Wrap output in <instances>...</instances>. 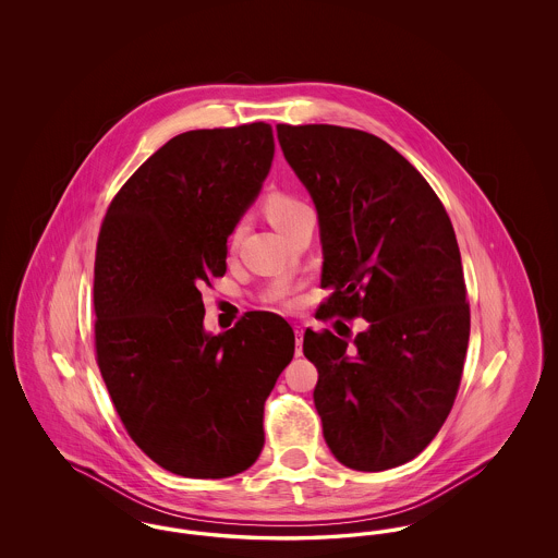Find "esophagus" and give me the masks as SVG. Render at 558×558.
Returning <instances> with one entry per match:
<instances>
[{"mask_svg":"<svg viewBox=\"0 0 558 558\" xmlns=\"http://www.w3.org/2000/svg\"><path fill=\"white\" fill-rule=\"evenodd\" d=\"M294 335H296V355H301V353H303V351H301V345H303V328L296 326V328H294Z\"/></svg>","mask_w":558,"mask_h":558,"instance_id":"34e87169","label":"esophagus"}]
</instances>
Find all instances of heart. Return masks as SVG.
<instances>
[{"mask_svg": "<svg viewBox=\"0 0 558 558\" xmlns=\"http://www.w3.org/2000/svg\"><path fill=\"white\" fill-rule=\"evenodd\" d=\"M299 207H303V203H301L299 198L291 196V194H287V192H271V194H267L266 203H264L267 219H269L276 228H280L282 221H284L289 215L296 211ZM239 232L240 226L232 232L230 242H234V240L239 239Z\"/></svg>", "mask_w": 558, "mask_h": 558, "instance_id": "obj_1", "label": "heart"}]
</instances>
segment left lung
I'll return each instance as SVG.
<instances>
[{
	"mask_svg": "<svg viewBox=\"0 0 558 558\" xmlns=\"http://www.w3.org/2000/svg\"><path fill=\"white\" fill-rule=\"evenodd\" d=\"M284 159L310 190L330 294L316 318L371 322L351 343L307 330L324 439L353 471L416 458L460 387L471 310L450 217L425 178L372 133L276 125Z\"/></svg>",
	"mask_w": 558,
	"mask_h": 558,
	"instance_id": "obj_1",
	"label": "left lung"
}]
</instances>
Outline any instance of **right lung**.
Listing matches in <instances>:
<instances>
[{"instance_id":"add662e5","label":"right lung","mask_w":558,"mask_h":558,"mask_svg":"<svg viewBox=\"0 0 558 558\" xmlns=\"http://www.w3.org/2000/svg\"><path fill=\"white\" fill-rule=\"evenodd\" d=\"M274 159L271 128L180 133L108 205L94 264L96 362L135 446L169 473L223 478L264 448V405L292 328L251 312L211 337L201 289Z\"/></svg>"}]
</instances>
